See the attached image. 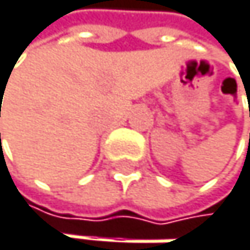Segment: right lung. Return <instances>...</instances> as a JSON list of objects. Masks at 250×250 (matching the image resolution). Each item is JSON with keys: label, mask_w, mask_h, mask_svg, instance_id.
Returning <instances> with one entry per match:
<instances>
[{"label": "right lung", "mask_w": 250, "mask_h": 250, "mask_svg": "<svg viewBox=\"0 0 250 250\" xmlns=\"http://www.w3.org/2000/svg\"><path fill=\"white\" fill-rule=\"evenodd\" d=\"M0 117H1V115H0Z\"/></svg>", "instance_id": "add662e5"}]
</instances>
